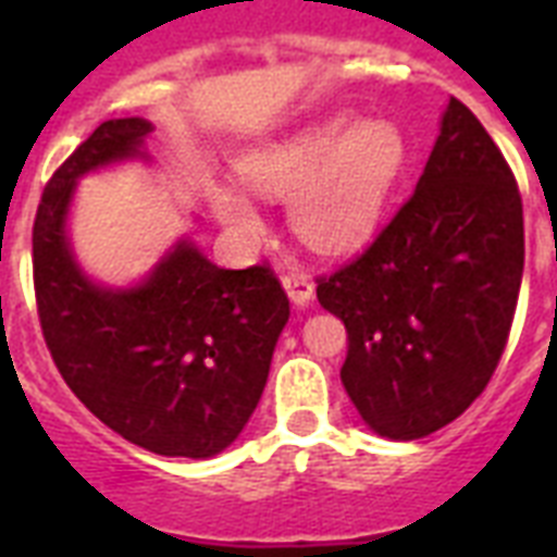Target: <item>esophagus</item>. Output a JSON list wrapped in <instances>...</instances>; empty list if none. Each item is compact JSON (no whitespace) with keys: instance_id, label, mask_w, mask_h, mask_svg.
I'll list each match as a JSON object with an SVG mask.
<instances>
[{"instance_id":"esophagus-1","label":"esophagus","mask_w":557,"mask_h":557,"mask_svg":"<svg viewBox=\"0 0 557 557\" xmlns=\"http://www.w3.org/2000/svg\"><path fill=\"white\" fill-rule=\"evenodd\" d=\"M283 288H286L288 300L295 306H309V300L314 297V283L306 274H295V271H286L283 274Z\"/></svg>"}]
</instances>
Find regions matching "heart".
Wrapping results in <instances>:
<instances>
[{"label": "heart", "mask_w": 557, "mask_h": 557, "mask_svg": "<svg viewBox=\"0 0 557 557\" xmlns=\"http://www.w3.org/2000/svg\"><path fill=\"white\" fill-rule=\"evenodd\" d=\"M405 135L387 117H326L239 161V176L262 199H286L288 222L318 251H349L375 231L405 168ZM210 205L231 234L253 239L260 210L231 187H210Z\"/></svg>", "instance_id": "heart-1"}]
</instances>
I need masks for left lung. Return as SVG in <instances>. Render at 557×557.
<instances>
[{"instance_id":"obj_1","label":"left lung","mask_w":557,"mask_h":557,"mask_svg":"<svg viewBox=\"0 0 557 557\" xmlns=\"http://www.w3.org/2000/svg\"><path fill=\"white\" fill-rule=\"evenodd\" d=\"M523 201L500 147L450 98L413 196L356 260L318 277L347 326L341 381L372 431L422 440L466 413L509 341Z\"/></svg>"}]
</instances>
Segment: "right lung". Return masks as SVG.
<instances>
[{
    "label": "right lung",
    "mask_w": 557,
    "mask_h": 557,
    "mask_svg": "<svg viewBox=\"0 0 557 557\" xmlns=\"http://www.w3.org/2000/svg\"><path fill=\"white\" fill-rule=\"evenodd\" d=\"M144 117L103 121L48 178L34 219V295L46 347L72 393L138 448L205 459L239 436L288 321L271 265L219 269L178 243L141 286L83 277L65 239L74 182L141 156Z\"/></svg>",
    "instance_id": "obj_1"
}]
</instances>
